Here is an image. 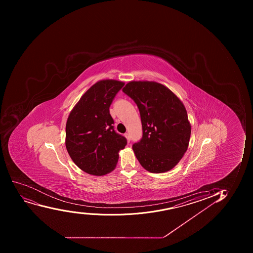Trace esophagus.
I'll return each mask as SVG.
<instances>
[{"label":"esophagus","instance_id":"34e87169","mask_svg":"<svg viewBox=\"0 0 253 253\" xmlns=\"http://www.w3.org/2000/svg\"><path fill=\"white\" fill-rule=\"evenodd\" d=\"M125 138H127V141H128V143H129V142H130L131 140L130 136H129V133H125Z\"/></svg>","mask_w":253,"mask_h":253}]
</instances>
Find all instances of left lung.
<instances>
[{"label":"left lung","instance_id":"obj_1","mask_svg":"<svg viewBox=\"0 0 253 253\" xmlns=\"http://www.w3.org/2000/svg\"><path fill=\"white\" fill-rule=\"evenodd\" d=\"M123 91L138 105L143 138L133 145L145 170L163 173L177 165L187 150L191 126L182 101L156 82L132 81Z\"/></svg>","mask_w":253,"mask_h":253}]
</instances>
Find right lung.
Returning <instances> with one entry per match:
<instances>
[{
  "label": "right lung",
  "mask_w": 253,
  "mask_h": 253,
  "mask_svg": "<svg viewBox=\"0 0 253 253\" xmlns=\"http://www.w3.org/2000/svg\"><path fill=\"white\" fill-rule=\"evenodd\" d=\"M125 83L106 79L88 89L66 124V148L73 163L93 175L111 172L127 140L114 129L110 106Z\"/></svg>",
  "instance_id": "obj_1"
}]
</instances>
